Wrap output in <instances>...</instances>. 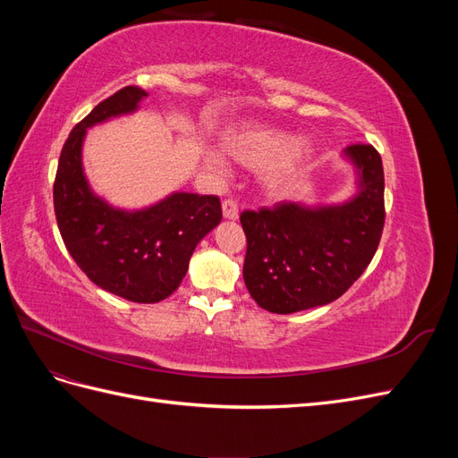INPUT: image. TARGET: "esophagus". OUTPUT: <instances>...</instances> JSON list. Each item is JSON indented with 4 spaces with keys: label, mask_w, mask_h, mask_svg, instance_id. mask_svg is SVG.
<instances>
[{
    "label": "esophagus",
    "mask_w": 458,
    "mask_h": 458,
    "mask_svg": "<svg viewBox=\"0 0 458 458\" xmlns=\"http://www.w3.org/2000/svg\"><path fill=\"white\" fill-rule=\"evenodd\" d=\"M221 212H224V217L225 219H237L239 217V206L234 200H224V204H221Z\"/></svg>",
    "instance_id": "obj_1"
}]
</instances>
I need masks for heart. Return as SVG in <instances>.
<instances>
[{
	"label": "heart",
	"mask_w": 458,
	"mask_h": 458,
	"mask_svg": "<svg viewBox=\"0 0 458 458\" xmlns=\"http://www.w3.org/2000/svg\"><path fill=\"white\" fill-rule=\"evenodd\" d=\"M221 147L234 164L259 172V185L271 199H281L298 187L317 158V147L308 137L256 122L227 130ZM206 160L212 168L227 172L224 157L208 155Z\"/></svg>",
	"instance_id": "heart-1"
}]
</instances>
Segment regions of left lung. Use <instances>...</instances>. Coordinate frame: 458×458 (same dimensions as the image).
Listing matches in <instances>:
<instances>
[{"mask_svg":"<svg viewBox=\"0 0 458 458\" xmlns=\"http://www.w3.org/2000/svg\"><path fill=\"white\" fill-rule=\"evenodd\" d=\"M357 191L342 204L284 200L241 214L246 234L242 276L259 308L296 313L338 300L363 275L384 229V170L372 145L344 150Z\"/></svg>","mask_w":458,"mask_h":458,"instance_id":"1","label":"left lung"}]
</instances>
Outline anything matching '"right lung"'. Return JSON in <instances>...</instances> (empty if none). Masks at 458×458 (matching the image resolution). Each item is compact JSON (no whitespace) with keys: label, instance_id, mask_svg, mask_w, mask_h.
<instances>
[{"label":"right lung","instance_id":"add662e5","mask_svg":"<svg viewBox=\"0 0 458 458\" xmlns=\"http://www.w3.org/2000/svg\"><path fill=\"white\" fill-rule=\"evenodd\" d=\"M145 97L128 86L76 123L61 150L53 204L66 250L91 283L123 300L157 303L182 284L197 244L219 225L221 204L214 195L172 192L141 210H122L91 191L81 162L88 128L135 113Z\"/></svg>","mask_w":458,"mask_h":458}]
</instances>
